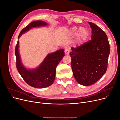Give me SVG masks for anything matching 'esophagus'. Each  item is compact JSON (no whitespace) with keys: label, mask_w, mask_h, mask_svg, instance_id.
Returning <instances> with one entry per match:
<instances>
[{"label":"esophagus","mask_w":120,"mask_h":120,"mask_svg":"<svg viewBox=\"0 0 120 120\" xmlns=\"http://www.w3.org/2000/svg\"><path fill=\"white\" fill-rule=\"evenodd\" d=\"M70 48H67L65 49H64L65 54H67V55H68V54H70Z\"/></svg>","instance_id":"obj_1"}]
</instances>
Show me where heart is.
<instances>
[{"instance_id": "1", "label": "heart", "mask_w": 120, "mask_h": 120, "mask_svg": "<svg viewBox=\"0 0 120 120\" xmlns=\"http://www.w3.org/2000/svg\"><path fill=\"white\" fill-rule=\"evenodd\" d=\"M70 34L74 35L77 34V39L79 42L86 41L89 37V31L84 27H81L79 29L77 27H72L69 30Z\"/></svg>"}]
</instances>
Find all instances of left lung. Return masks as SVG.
<instances>
[{"label":"left lung","instance_id":"left-lung-1","mask_svg":"<svg viewBox=\"0 0 120 120\" xmlns=\"http://www.w3.org/2000/svg\"><path fill=\"white\" fill-rule=\"evenodd\" d=\"M88 22L92 28V39L77 48H71L70 53L74 77L85 86L95 83L105 74L110 50L106 33L95 24Z\"/></svg>","mask_w":120,"mask_h":120}]
</instances>
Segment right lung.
<instances>
[{
	"label": "right lung",
	"mask_w": 120,
	"mask_h": 120,
	"mask_svg": "<svg viewBox=\"0 0 120 120\" xmlns=\"http://www.w3.org/2000/svg\"><path fill=\"white\" fill-rule=\"evenodd\" d=\"M47 25L48 23L41 20L34 21L30 23L20 32L15 47L17 70L24 81L35 88H45L52 84L56 77V67L64 56V49H60L56 52L48 54L37 68H28L25 67L21 61L19 39L22 34L32 28L45 26Z\"/></svg>",
	"instance_id": "1"
}]
</instances>
